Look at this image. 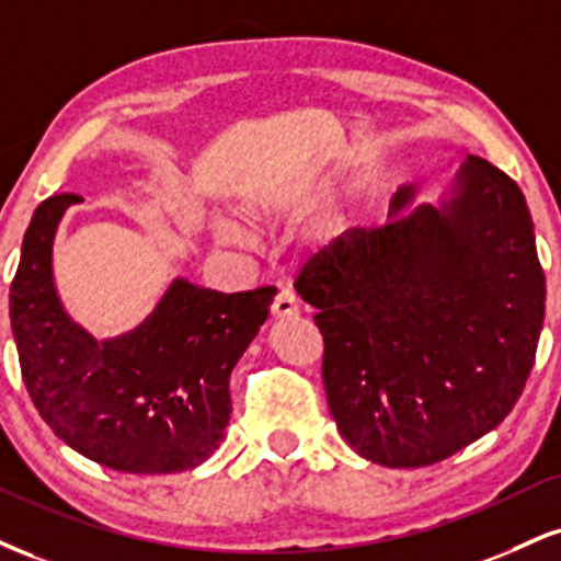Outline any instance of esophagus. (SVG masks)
Listing matches in <instances>:
<instances>
[{
    "label": "esophagus",
    "mask_w": 561,
    "mask_h": 561,
    "mask_svg": "<svg viewBox=\"0 0 561 561\" xmlns=\"http://www.w3.org/2000/svg\"><path fill=\"white\" fill-rule=\"evenodd\" d=\"M272 310H274V319H295V316L300 313V302L293 293H289V289H282V293L276 295Z\"/></svg>",
    "instance_id": "esophagus-1"
}]
</instances>
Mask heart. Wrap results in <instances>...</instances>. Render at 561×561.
<instances>
[{
    "label": "heart",
    "instance_id": "b5f03b06",
    "mask_svg": "<svg viewBox=\"0 0 561 561\" xmlns=\"http://www.w3.org/2000/svg\"><path fill=\"white\" fill-rule=\"evenodd\" d=\"M216 238H219V242H225V245H238V248H245L253 242L251 232H248L245 227H240L238 221H229V219H221L219 225H216Z\"/></svg>",
    "mask_w": 561,
    "mask_h": 561
}]
</instances>
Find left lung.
Here are the masks:
<instances>
[{
  "label": "left lung",
  "mask_w": 561,
  "mask_h": 561,
  "mask_svg": "<svg viewBox=\"0 0 561 561\" xmlns=\"http://www.w3.org/2000/svg\"><path fill=\"white\" fill-rule=\"evenodd\" d=\"M391 195L389 221L347 229L295 289L316 308L336 428L387 468L447 460L523 394L543 327L546 276L525 195L468 157L438 204Z\"/></svg>",
  "instance_id": "1"
}]
</instances>
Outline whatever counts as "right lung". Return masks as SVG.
I'll list each match as a JSON object with an SVG mask.
<instances>
[{
	"label": "right lung",
	"instance_id": "right-lung-1",
	"mask_svg": "<svg viewBox=\"0 0 561 561\" xmlns=\"http://www.w3.org/2000/svg\"><path fill=\"white\" fill-rule=\"evenodd\" d=\"M76 195L33 211L10 287L20 370L46 426L119 473L161 476L206 462L232 415L229 374L268 319L274 287L216 293L172 279L130 332L96 340L54 285V234Z\"/></svg>",
	"mask_w": 561,
	"mask_h": 561
}]
</instances>
